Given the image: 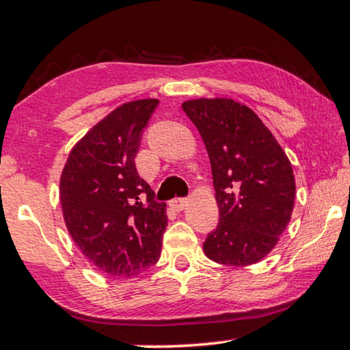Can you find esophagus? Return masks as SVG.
I'll use <instances>...</instances> for the list:
<instances>
[{
  "label": "esophagus",
  "mask_w": 350,
  "mask_h": 350,
  "mask_svg": "<svg viewBox=\"0 0 350 350\" xmlns=\"http://www.w3.org/2000/svg\"><path fill=\"white\" fill-rule=\"evenodd\" d=\"M171 208L176 210V211H182L185 206L188 205V199H182V198H176L171 200Z\"/></svg>",
  "instance_id": "1"
}]
</instances>
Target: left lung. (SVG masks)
I'll return each mask as SVG.
<instances>
[{"instance_id": "left-lung-1", "label": "left lung", "mask_w": 350, "mask_h": 350, "mask_svg": "<svg viewBox=\"0 0 350 350\" xmlns=\"http://www.w3.org/2000/svg\"><path fill=\"white\" fill-rule=\"evenodd\" d=\"M208 152L219 224L204 242L206 258L245 267L273 250L290 222L295 176L286 152L245 105L232 98L182 103Z\"/></svg>"}]
</instances>
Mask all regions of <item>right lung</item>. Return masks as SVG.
Masks as SVG:
<instances>
[{"label":"right lung","instance_id":"add662e5","mask_svg":"<svg viewBox=\"0 0 350 350\" xmlns=\"http://www.w3.org/2000/svg\"><path fill=\"white\" fill-rule=\"evenodd\" d=\"M157 105V98H142L118 106L77 142L64 163V224L86 259L105 275L135 276L161 258L167 204L154 200L134 163Z\"/></svg>","mask_w":350,"mask_h":350}]
</instances>
